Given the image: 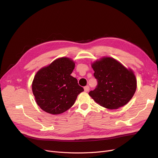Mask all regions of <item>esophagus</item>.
Segmentation results:
<instances>
[{"mask_svg":"<svg viewBox=\"0 0 158 158\" xmlns=\"http://www.w3.org/2000/svg\"><path fill=\"white\" fill-rule=\"evenodd\" d=\"M84 89H85V92H88V91L89 90V86H86L84 87Z\"/></svg>","mask_w":158,"mask_h":158,"instance_id":"1","label":"esophagus"}]
</instances>
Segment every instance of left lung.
<instances>
[{"instance_id": "8db88e82", "label": "left lung", "mask_w": 158, "mask_h": 158, "mask_svg": "<svg viewBox=\"0 0 158 158\" xmlns=\"http://www.w3.org/2000/svg\"><path fill=\"white\" fill-rule=\"evenodd\" d=\"M92 66L97 85L89 95L97 104L107 109L114 110L129 102L136 89L133 72L110 57L96 61Z\"/></svg>"}]
</instances>
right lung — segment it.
Here are the masks:
<instances>
[{"instance_id": "right-lung-1", "label": "right lung", "mask_w": 158, "mask_h": 158, "mask_svg": "<svg viewBox=\"0 0 158 158\" xmlns=\"http://www.w3.org/2000/svg\"><path fill=\"white\" fill-rule=\"evenodd\" d=\"M74 67L75 63L70 58L61 57L36 73L32 90L41 110L58 114L73 105L77 95L84 91L77 79L70 75Z\"/></svg>"}]
</instances>
